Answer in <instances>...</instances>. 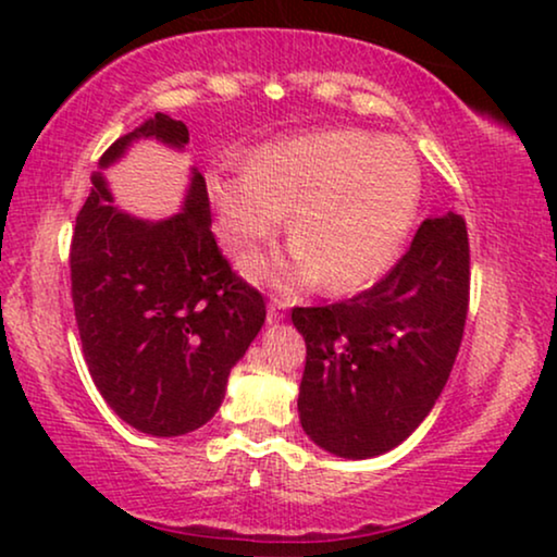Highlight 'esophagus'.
<instances>
[{"mask_svg": "<svg viewBox=\"0 0 557 557\" xmlns=\"http://www.w3.org/2000/svg\"><path fill=\"white\" fill-rule=\"evenodd\" d=\"M284 317H286V301L273 299V301L269 304V324L284 322Z\"/></svg>", "mask_w": 557, "mask_h": 557, "instance_id": "34e87169", "label": "esophagus"}]
</instances>
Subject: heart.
Masks as SVG:
<instances>
[{
    "label": "heart",
    "mask_w": 557,
    "mask_h": 557,
    "mask_svg": "<svg viewBox=\"0 0 557 557\" xmlns=\"http://www.w3.org/2000/svg\"><path fill=\"white\" fill-rule=\"evenodd\" d=\"M205 182L218 235L233 256L271 240L292 210V250L246 258L248 276L278 288L322 281L332 294L357 292L391 269L423 193L416 151L362 128L269 144L246 170H210Z\"/></svg>",
    "instance_id": "heart-1"
}]
</instances>
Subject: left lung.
<instances>
[{"mask_svg":"<svg viewBox=\"0 0 557 557\" xmlns=\"http://www.w3.org/2000/svg\"><path fill=\"white\" fill-rule=\"evenodd\" d=\"M469 276L467 223L446 212L368 292L292 311L307 342L299 421L319 448L372 459L423 423L459 355Z\"/></svg>","mask_w":557,"mask_h":557,"instance_id":"left-lung-1","label":"left lung"}]
</instances>
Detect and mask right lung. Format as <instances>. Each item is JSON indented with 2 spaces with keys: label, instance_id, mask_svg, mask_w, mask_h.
I'll list each match as a JSON object with an SVG mask.
<instances>
[{
  "label": "right lung",
  "instance_id": "right-lung-1",
  "mask_svg": "<svg viewBox=\"0 0 557 557\" xmlns=\"http://www.w3.org/2000/svg\"><path fill=\"white\" fill-rule=\"evenodd\" d=\"M136 139L185 149L189 132L154 113L113 141L98 170L119 162ZM90 182L71 243L75 322L90 377L132 429L182 436L223 403L233 364L263 326V296L220 253L197 170L182 212L164 220L119 210L101 172Z\"/></svg>",
  "mask_w": 557,
  "mask_h": 557
}]
</instances>
